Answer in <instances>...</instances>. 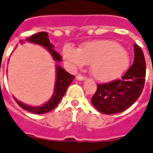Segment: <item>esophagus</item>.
Wrapping results in <instances>:
<instances>
[{"mask_svg":"<svg viewBox=\"0 0 153 153\" xmlns=\"http://www.w3.org/2000/svg\"><path fill=\"white\" fill-rule=\"evenodd\" d=\"M85 79H86V78H85V76H82V75H80V74H78V75H77L76 76V79L77 80H85Z\"/></svg>","mask_w":153,"mask_h":153,"instance_id":"1","label":"esophagus"}]
</instances>
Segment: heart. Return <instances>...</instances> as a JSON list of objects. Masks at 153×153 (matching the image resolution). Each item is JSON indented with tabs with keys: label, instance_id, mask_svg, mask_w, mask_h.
<instances>
[{
	"label": "heart",
	"instance_id": "heart-1",
	"mask_svg": "<svg viewBox=\"0 0 153 153\" xmlns=\"http://www.w3.org/2000/svg\"><path fill=\"white\" fill-rule=\"evenodd\" d=\"M63 58L74 68L90 64V74L100 82H110L120 77L130 65V56L120 44L111 40L85 42L78 49L65 45Z\"/></svg>",
	"mask_w": 153,
	"mask_h": 153
}]
</instances>
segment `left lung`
Returning <instances> with one entry per match:
<instances>
[{"instance_id":"obj_1","label":"left lung","mask_w":153,"mask_h":153,"mask_svg":"<svg viewBox=\"0 0 153 153\" xmlns=\"http://www.w3.org/2000/svg\"><path fill=\"white\" fill-rule=\"evenodd\" d=\"M133 64L121 79L100 84L91 103L99 111L106 115L119 113L131 106L141 95L146 77V62L142 48L134 45Z\"/></svg>"}]
</instances>
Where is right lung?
Returning <instances> with one entry per match:
<instances>
[{
    "label": "right lung",
    "mask_w": 153,
    "mask_h": 153,
    "mask_svg": "<svg viewBox=\"0 0 153 153\" xmlns=\"http://www.w3.org/2000/svg\"><path fill=\"white\" fill-rule=\"evenodd\" d=\"M26 40L32 42V43H36V44L44 47L50 53L53 59H54L56 62H60L62 60V57L60 56V54L53 49V45L50 43L49 38H48V34L46 32H40L36 34H33V36L26 38ZM22 42V41H21V42ZM74 79V75L68 74L67 71H65L61 66L57 65L56 66V82H55L54 92L48 102H46L41 106H30V105L22 103L21 101L16 100V98L14 99L16 103L22 109H24L25 111H27L32 112L34 114H44V113L49 112L52 110H53L55 107L59 105V101L63 98V96L68 89V85L72 83Z\"/></svg>",
    "instance_id": "1"
}]
</instances>
